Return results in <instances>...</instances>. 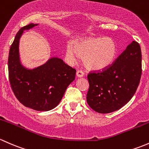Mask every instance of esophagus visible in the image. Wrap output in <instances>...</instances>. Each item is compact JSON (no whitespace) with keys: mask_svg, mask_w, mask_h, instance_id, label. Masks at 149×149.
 <instances>
[{"mask_svg":"<svg viewBox=\"0 0 149 149\" xmlns=\"http://www.w3.org/2000/svg\"><path fill=\"white\" fill-rule=\"evenodd\" d=\"M76 74L78 77H82L84 76V72L82 70H78V71H77Z\"/></svg>","mask_w":149,"mask_h":149,"instance_id":"1","label":"esophagus"}]
</instances>
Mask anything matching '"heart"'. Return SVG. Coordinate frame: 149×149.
I'll list each match as a JSON object with an SVG mask.
<instances>
[{"label":"heart","mask_w":149,"mask_h":149,"mask_svg":"<svg viewBox=\"0 0 149 149\" xmlns=\"http://www.w3.org/2000/svg\"><path fill=\"white\" fill-rule=\"evenodd\" d=\"M67 56L75 60L82 56L86 68L94 71L105 70L113 64L118 54L116 43L111 38H83L75 39L66 49Z\"/></svg>","instance_id":"b5f03b06"}]
</instances>
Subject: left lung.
Wrapping results in <instances>:
<instances>
[{
	"instance_id": "left-lung-1",
	"label": "left lung",
	"mask_w": 149,
	"mask_h": 149,
	"mask_svg": "<svg viewBox=\"0 0 149 149\" xmlns=\"http://www.w3.org/2000/svg\"><path fill=\"white\" fill-rule=\"evenodd\" d=\"M141 51L133 41L108 68L90 71L87 74V102L100 113H109L122 108L136 93L142 74Z\"/></svg>"
}]
</instances>
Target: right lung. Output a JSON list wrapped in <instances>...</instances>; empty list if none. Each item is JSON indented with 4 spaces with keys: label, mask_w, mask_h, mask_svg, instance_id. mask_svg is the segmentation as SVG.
<instances>
[{
    "label": "right lung",
    "mask_w": 149,
    "mask_h": 149,
    "mask_svg": "<svg viewBox=\"0 0 149 149\" xmlns=\"http://www.w3.org/2000/svg\"><path fill=\"white\" fill-rule=\"evenodd\" d=\"M35 26H25L16 33L9 51L8 78L12 90L21 104L38 111H48L59 103L66 89L74 81L76 70L59 58H52L32 70L22 67L18 56L19 39L24 30Z\"/></svg>",
    "instance_id": "obj_1"
}]
</instances>
